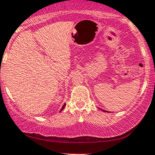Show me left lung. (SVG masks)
Here are the masks:
<instances>
[{
	"mask_svg": "<svg viewBox=\"0 0 155 155\" xmlns=\"http://www.w3.org/2000/svg\"><path fill=\"white\" fill-rule=\"evenodd\" d=\"M102 111H104V112H107V111H105V110H102Z\"/></svg>",
	"mask_w": 155,
	"mask_h": 155,
	"instance_id": "8db88e82",
	"label": "left lung"
}]
</instances>
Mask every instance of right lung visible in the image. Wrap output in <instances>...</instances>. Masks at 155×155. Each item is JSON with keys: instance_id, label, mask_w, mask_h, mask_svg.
Instances as JSON below:
<instances>
[{"instance_id": "obj_1", "label": "right lung", "mask_w": 155, "mask_h": 155, "mask_svg": "<svg viewBox=\"0 0 155 155\" xmlns=\"http://www.w3.org/2000/svg\"><path fill=\"white\" fill-rule=\"evenodd\" d=\"M65 106H66V104H64V105H63V106H62V107H61V110H60V112H61V111H62V110H63V109H64V107H65Z\"/></svg>"}]
</instances>
